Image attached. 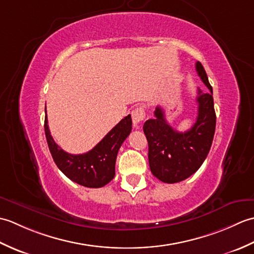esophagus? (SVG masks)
<instances>
[{
  "mask_svg": "<svg viewBox=\"0 0 254 254\" xmlns=\"http://www.w3.org/2000/svg\"><path fill=\"white\" fill-rule=\"evenodd\" d=\"M145 118V110L143 107H137L132 111V121L135 127H138L139 123H141Z\"/></svg>",
  "mask_w": 254,
  "mask_h": 254,
  "instance_id": "1",
  "label": "esophagus"
}]
</instances>
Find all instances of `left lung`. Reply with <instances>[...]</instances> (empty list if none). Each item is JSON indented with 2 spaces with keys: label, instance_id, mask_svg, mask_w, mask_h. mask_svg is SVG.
Returning a JSON list of instances; mask_svg holds the SVG:
<instances>
[{
  "label": "left lung",
  "instance_id": "8db88e82",
  "mask_svg": "<svg viewBox=\"0 0 254 254\" xmlns=\"http://www.w3.org/2000/svg\"><path fill=\"white\" fill-rule=\"evenodd\" d=\"M196 72L208 91L197 89V118L186 132H178L166 121L161 107H156L155 118L144 123L143 131L148 142V161L152 174L166 183H176L192 176L207 157L216 127L213 88L199 62Z\"/></svg>",
  "mask_w": 254,
  "mask_h": 254
}]
</instances>
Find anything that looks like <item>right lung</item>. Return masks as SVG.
Masks as SVG:
<instances>
[{
	"label": "right lung",
	"instance_id": "add662e5",
	"mask_svg": "<svg viewBox=\"0 0 254 254\" xmlns=\"http://www.w3.org/2000/svg\"><path fill=\"white\" fill-rule=\"evenodd\" d=\"M131 130L132 119L128 115L89 152L72 155L58 146L50 134L47 115L45 118L47 143L58 168L69 180L87 188H101L115 178L118 152Z\"/></svg>",
	"mask_w": 254,
	"mask_h": 254
}]
</instances>
